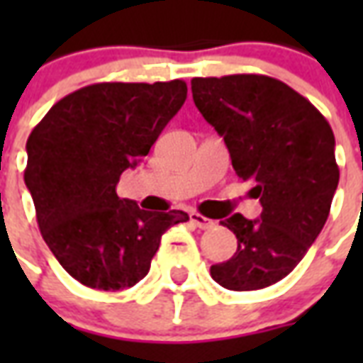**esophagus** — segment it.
Here are the masks:
<instances>
[{
	"label": "esophagus",
	"mask_w": 363,
	"mask_h": 363,
	"mask_svg": "<svg viewBox=\"0 0 363 363\" xmlns=\"http://www.w3.org/2000/svg\"><path fill=\"white\" fill-rule=\"evenodd\" d=\"M190 221H192L198 229H212L213 225H216V221L208 220V218H204L202 213L198 212L190 213Z\"/></svg>",
	"instance_id": "obj_1"
}]
</instances>
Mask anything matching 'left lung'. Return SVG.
<instances>
[{"instance_id":"8db88e82","label":"left lung","mask_w":363,"mask_h":363,"mask_svg":"<svg viewBox=\"0 0 363 363\" xmlns=\"http://www.w3.org/2000/svg\"><path fill=\"white\" fill-rule=\"evenodd\" d=\"M192 99L262 204L259 220L235 213L221 221L235 233L237 251L210 274L233 291L268 288L299 264L327 221L340 177L333 128L305 96L268 75L194 77Z\"/></svg>"}]
</instances>
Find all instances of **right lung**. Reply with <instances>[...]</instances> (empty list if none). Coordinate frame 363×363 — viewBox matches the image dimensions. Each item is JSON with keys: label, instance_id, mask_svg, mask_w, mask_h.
Wrapping results in <instances>:
<instances>
[{"label": "right lung", "instance_id": "add662e5", "mask_svg": "<svg viewBox=\"0 0 363 363\" xmlns=\"http://www.w3.org/2000/svg\"><path fill=\"white\" fill-rule=\"evenodd\" d=\"M184 99L182 79L95 83L58 101L28 135L25 184L38 228L83 286L132 288L150 272L161 235L189 220L116 194L120 174L150 153Z\"/></svg>", "mask_w": 363, "mask_h": 363}]
</instances>
